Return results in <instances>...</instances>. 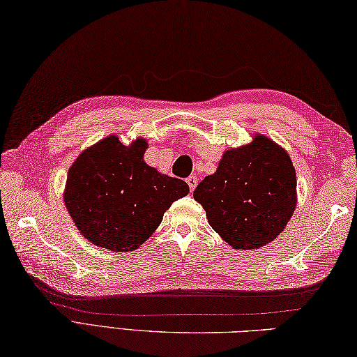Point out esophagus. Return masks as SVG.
<instances>
[{
	"mask_svg": "<svg viewBox=\"0 0 357 357\" xmlns=\"http://www.w3.org/2000/svg\"><path fill=\"white\" fill-rule=\"evenodd\" d=\"M186 183L189 185V189H190V192H194V189L197 188V183H198V180H197V177H195V176H189V177L186 178Z\"/></svg>",
	"mask_w": 357,
	"mask_h": 357,
	"instance_id": "obj_1",
	"label": "esophagus"
}]
</instances>
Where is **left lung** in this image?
<instances>
[{
  "instance_id": "obj_1",
  "label": "left lung",
  "mask_w": 357,
  "mask_h": 357,
  "mask_svg": "<svg viewBox=\"0 0 357 357\" xmlns=\"http://www.w3.org/2000/svg\"><path fill=\"white\" fill-rule=\"evenodd\" d=\"M211 227L236 250H255L284 230L297 206L289 154L264 135L222 154L218 169L194 190Z\"/></svg>"
}]
</instances>
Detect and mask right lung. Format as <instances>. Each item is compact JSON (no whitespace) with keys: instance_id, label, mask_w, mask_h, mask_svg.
<instances>
[{"instance_id":"add662e5","label":"right lung","mask_w":357,"mask_h":357,"mask_svg":"<svg viewBox=\"0 0 357 357\" xmlns=\"http://www.w3.org/2000/svg\"><path fill=\"white\" fill-rule=\"evenodd\" d=\"M146 146L142 137L124 145L112 135L84 150L69 168L65 206L92 244L118 253L139 248L169 206L188 195L186 181L144 162Z\"/></svg>"}]
</instances>
